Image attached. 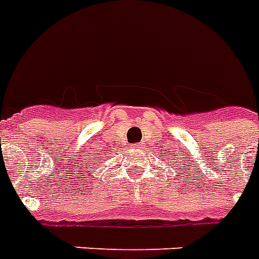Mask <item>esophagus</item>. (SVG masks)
Segmentation results:
<instances>
[{"instance_id": "34e87169", "label": "esophagus", "mask_w": 259, "mask_h": 259, "mask_svg": "<svg viewBox=\"0 0 259 259\" xmlns=\"http://www.w3.org/2000/svg\"><path fill=\"white\" fill-rule=\"evenodd\" d=\"M140 146V144H134V148H138Z\"/></svg>"}]
</instances>
